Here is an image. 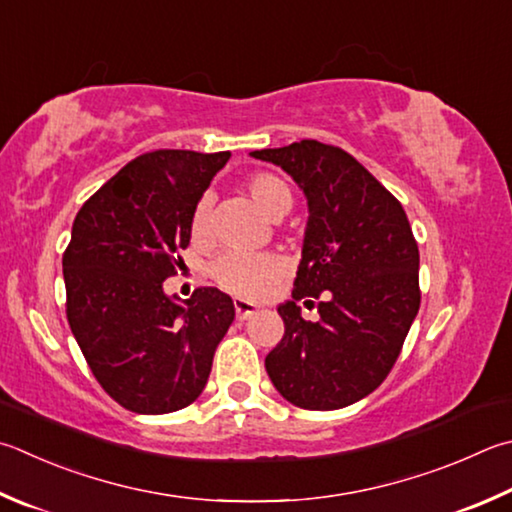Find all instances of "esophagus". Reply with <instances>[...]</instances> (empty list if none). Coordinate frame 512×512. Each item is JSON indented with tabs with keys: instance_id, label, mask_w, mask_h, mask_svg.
Returning a JSON list of instances; mask_svg holds the SVG:
<instances>
[{
	"instance_id": "34e87169",
	"label": "esophagus",
	"mask_w": 512,
	"mask_h": 512,
	"mask_svg": "<svg viewBox=\"0 0 512 512\" xmlns=\"http://www.w3.org/2000/svg\"><path fill=\"white\" fill-rule=\"evenodd\" d=\"M232 304H235V313H237V320H248L250 315H255L259 311V306L248 302V300H241V297H235L232 300Z\"/></svg>"
}]
</instances>
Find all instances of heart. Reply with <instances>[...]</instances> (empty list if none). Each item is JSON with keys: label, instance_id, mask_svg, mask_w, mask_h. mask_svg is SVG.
Here are the masks:
<instances>
[{"label": "heart", "instance_id": "heart-1", "mask_svg": "<svg viewBox=\"0 0 512 512\" xmlns=\"http://www.w3.org/2000/svg\"><path fill=\"white\" fill-rule=\"evenodd\" d=\"M250 201L264 212L268 219H282L293 206V192L280 176L259 172L250 176L246 183ZM212 194H201L197 206L192 210L190 235L194 241H203L210 232ZM284 259L275 253H239L226 250L210 264L208 273L224 291L239 297L264 295L271 284L284 275Z\"/></svg>", "mask_w": 512, "mask_h": 512}]
</instances>
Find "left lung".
Segmentation results:
<instances>
[{
    "instance_id": "left-lung-1",
    "label": "left lung",
    "mask_w": 512,
    "mask_h": 512,
    "mask_svg": "<svg viewBox=\"0 0 512 512\" xmlns=\"http://www.w3.org/2000/svg\"><path fill=\"white\" fill-rule=\"evenodd\" d=\"M304 192L302 259L293 300L277 306L284 338L268 378L302 410H340L383 383L421 306L418 246L401 203L351 154L320 141L250 152ZM320 299L306 323L296 302Z\"/></svg>"
}]
</instances>
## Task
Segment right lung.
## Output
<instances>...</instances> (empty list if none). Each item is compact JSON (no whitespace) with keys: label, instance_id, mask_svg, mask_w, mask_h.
<instances>
[{"label":"right lung","instance_id":"right-lung-1","mask_svg":"<svg viewBox=\"0 0 512 512\" xmlns=\"http://www.w3.org/2000/svg\"><path fill=\"white\" fill-rule=\"evenodd\" d=\"M230 152L156 150L127 163L80 208L62 257L67 320L102 389L129 412L188 407L235 320L219 288L165 295L192 210Z\"/></svg>","mask_w":512,"mask_h":512}]
</instances>
